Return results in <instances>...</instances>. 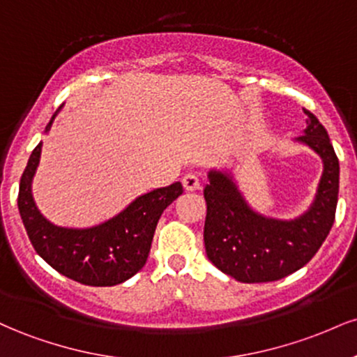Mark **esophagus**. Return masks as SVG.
Segmentation results:
<instances>
[{
	"mask_svg": "<svg viewBox=\"0 0 357 357\" xmlns=\"http://www.w3.org/2000/svg\"><path fill=\"white\" fill-rule=\"evenodd\" d=\"M183 186L186 191H196L199 190V178L196 174L188 173L183 176Z\"/></svg>",
	"mask_w": 357,
	"mask_h": 357,
	"instance_id": "obj_1",
	"label": "esophagus"
}]
</instances>
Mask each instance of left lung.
<instances>
[{
  "label": "left lung",
  "instance_id": "1",
  "mask_svg": "<svg viewBox=\"0 0 357 357\" xmlns=\"http://www.w3.org/2000/svg\"><path fill=\"white\" fill-rule=\"evenodd\" d=\"M304 134L294 139L322 161V176L310 206L290 220L261 215L240 191L233 169H210L204 186L206 221L204 248L221 272L243 282L280 280L297 272L321 248L335 218L339 192V159L327 130L305 110Z\"/></svg>",
  "mask_w": 357,
  "mask_h": 357
}]
</instances>
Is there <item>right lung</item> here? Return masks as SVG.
<instances>
[{
  "mask_svg": "<svg viewBox=\"0 0 357 357\" xmlns=\"http://www.w3.org/2000/svg\"><path fill=\"white\" fill-rule=\"evenodd\" d=\"M61 109L63 105L53 114L45 134ZM42 146L40 141L28 159L18 195L20 216L36 253L61 275L84 285L112 287L129 280L146 265L158 221L183 192L181 183L144 192L116 216L93 227H59L45 218L33 198Z\"/></svg>",
  "mask_w": 357,
  "mask_h": 357,
  "instance_id": "add662e5",
  "label": "right lung"
}]
</instances>
